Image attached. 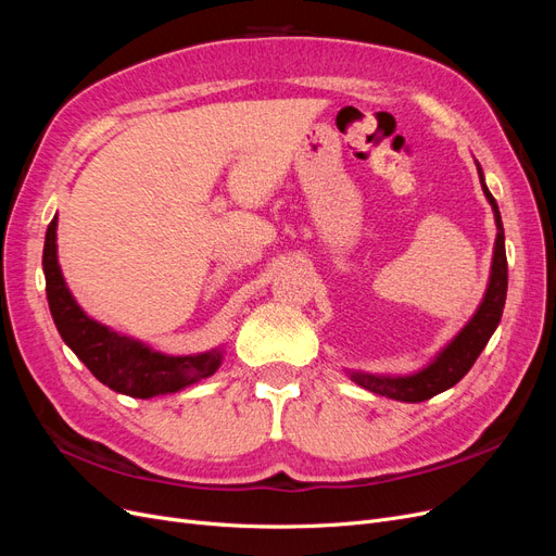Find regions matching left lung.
<instances>
[{"label":"left lung","mask_w":556,"mask_h":556,"mask_svg":"<svg viewBox=\"0 0 556 556\" xmlns=\"http://www.w3.org/2000/svg\"><path fill=\"white\" fill-rule=\"evenodd\" d=\"M478 174H480V182H482V192H484L486 201L492 204L494 220H496V245H494V260H492V276H490V285H486V292H484L480 308L476 311L473 317L468 319V325L445 345L441 355L435 357L427 368H422V371H417L413 376H396V378L374 376V374H350V378L357 384H362L364 390L387 396V399L406 401V403L427 401L435 394H441V392L450 390L452 384H457L470 371V366L476 364L486 341L492 339L494 329L498 327L503 306H506V294H508L506 237H503V223H501L496 199L492 197L490 190H486L480 164H478Z\"/></svg>","instance_id":"1"}]
</instances>
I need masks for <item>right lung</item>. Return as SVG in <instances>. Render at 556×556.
I'll return each mask as SVG.
<instances>
[{
  "label": "right lung",
  "instance_id": "add662e5",
  "mask_svg": "<svg viewBox=\"0 0 556 556\" xmlns=\"http://www.w3.org/2000/svg\"><path fill=\"white\" fill-rule=\"evenodd\" d=\"M58 217L48 225L43 243V274L50 315L62 336V341L74 350V355L90 368V374L134 399H150L185 390L217 371L223 364V352L211 350L201 355L172 357L150 350L148 345L111 331L94 323L80 311L76 299L62 278L58 264Z\"/></svg>",
  "mask_w": 556,
  "mask_h": 556
}]
</instances>
